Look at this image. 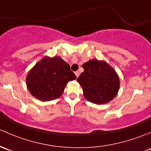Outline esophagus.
<instances>
[{"mask_svg": "<svg viewBox=\"0 0 151 151\" xmlns=\"http://www.w3.org/2000/svg\"><path fill=\"white\" fill-rule=\"evenodd\" d=\"M79 74H80V73L78 72V71H76V72H75V75L76 76V77H78L79 76Z\"/></svg>", "mask_w": 151, "mask_h": 151, "instance_id": "1", "label": "esophagus"}]
</instances>
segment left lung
Returning a JSON list of instances; mask_svg holds the SVG:
<instances>
[{
  "label": "left lung",
  "instance_id": "1",
  "mask_svg": "<svg viewBox=\"0 0 151 151\" xmlns=\"http://www.w3.org/2000/svg\"><path fill=\"white\" fill-rule=\"evenodd\" d=\"M84 71L77 78L86 100L102 105L110 102L119 92L117 73L103 60H91L82 65Z\"/></svg>",
  "mask_w": 151,
  "mask_h": 151
}]
</instances>
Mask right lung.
I'll use <instances>...</instances> for the list:
<instances>
[{
  "mask_svg": "<svg viewBox=\"0 0 151 151\" xmlns=\"http://www.w3.org/2000/svg\"><path fill=\"white\" fill-rule=\"evenodd\" d=\"M76 78L69 64L61 57L45 56L28 72L26 84L33 97L46 102L59 98L68 82Z\"/></svg>",
  "mask_w": 151,
  "mask_h": 151,
  "instance_id": "1",
  "label": "right lung"
}]
</instances>
